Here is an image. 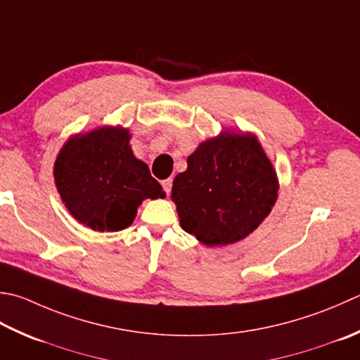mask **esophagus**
<instances>
[{"label": "esophagus", "instance_id": "1", "mask_svg": "<svg viewBox=\"0 0 360 360\" xmlns=\"http://www.w3.org/2000/svg\"><path fill=\"white\" fill-rule=\"evenodd\" d=\"M172 184H173V181H172V179H165V181H162V187H164V190H165V193H167V195H170V192H172Z\"/></svg>", "mask_w": 360, "mask_h": 360}]
</instances>
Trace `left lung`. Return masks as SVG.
Returning a JSON list of instances; mask_svg holds the SVG:
<instances>
[{
    "instance_id": "obj_1",
    "label": "left lung",
    "mask_w": 360,
    "mask_h": 360,
    "mask_svg": "<svg viewBox=\"0 0 360 360\" xmlns=\"http://www.w3.org/2000/svg\"><path fill=\"white\" fill-rule=\"evenodd\" d=\"M279 181L252 132L224 129L204 140L173 181L181 228L206 246L243 240L278 200Z\"/></svg>"
}]
</instances>
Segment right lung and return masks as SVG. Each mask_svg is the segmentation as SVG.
I'll return each mask as SVG.
<instances>
[{"instance_id":"1","label":"right lung","mask_w":360,"mask_h":360,"mask_svg":"<svg viewBox=\"0 0 360 360\" xmlns=\"http://www.w3.org/2000/svg\"><path fill=\"white\" fill-rule=\"evenodd\" d=\"M123 126H100L70 137L53 174L62 202L84 226L98 232L128 228L143 200L165 198L150 168L134 156Z\"/></svg>"}]
</instances>
